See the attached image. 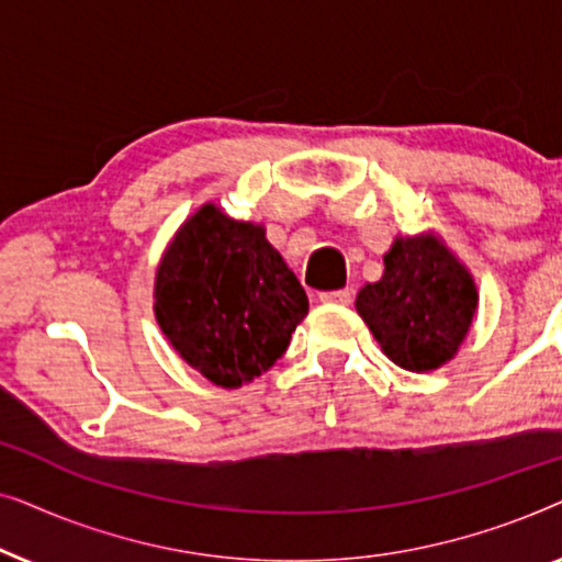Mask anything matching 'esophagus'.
I'll return each mask as SVG.
<instances>
[{"mask_svg":"<svg viewBox=\"0 0 562 562\" xmlns=\"http://www.w3.org/2000/svg\"><path fill=\"white\" fill-rule=\"evenodd\" d=\"M322 304H350L352 302V291L350 289H340V291H322L319 294Z\"/></svg>","mask_w":562,"mask_h":562,"instance_id":"1","label":"esophagus"}]
</instances>
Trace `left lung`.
Listing matches in <instances>:
<instances>
[{
  "label": "left lung",
  "mask_w": 562,
  "mask_h": 562,
  "mask_svg": "<svg viewBox=\"0 0 562 562\" xmlns=\"http://www.w3.org/2000/svg\"><path fill=\"white\" fill-rule=\"evenodd\" d=\"M383 266L381 281L358 291L356 310L389 360L412 373L435 371L473 325V276L432 233L396 237Z\"/></svg>",
  "instance_id": "left-lung-1"
}]
</instances>
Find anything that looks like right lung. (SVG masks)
<instances>
[{
	"instance_id": "1",
	"label": "right lung",
	"mask_w": 562,
	"mask_h": 562,
	"mask_svg": "<svg viewBox=\"0 0 562 562\" xmlns=\"http://www.w3.org/2000/svg\"><path fill=\"white\" fill-rule=\"evenodd\" d=\"M156 319L173 350L214 386L266 373L310 312L302 283L266 229L204 204L183 222L156 273Z\"/></svg>"
}]
</instances>
